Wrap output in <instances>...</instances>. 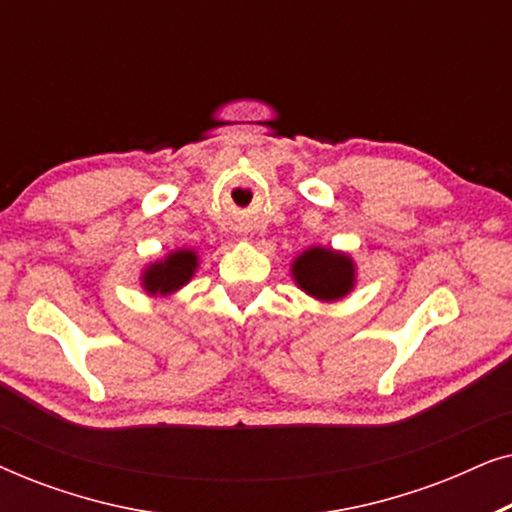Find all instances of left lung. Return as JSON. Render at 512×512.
<instances>
[{"label":"left lung","instance_id":"8db88e82","mask_svg":"<svg viewBox=\"0 0 512 512\" xmlns=\"http://www.w3.org/2000/svg\"><path fill=\"white\" fill-rule=\"evenodd\" d=\"M291 279L300 291L319 303H335L356 289L359 272L347 251L312 244L291 261Z\"/></svg>","mask_w":512,"mask_h":512}]
</instances>
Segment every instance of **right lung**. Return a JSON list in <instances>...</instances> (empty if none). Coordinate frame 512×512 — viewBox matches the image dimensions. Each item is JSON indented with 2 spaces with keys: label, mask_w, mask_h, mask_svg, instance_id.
<instances>
[{
  "label": "right lung",
  "mask_w": 512,
  "mask_h": 512,
  "mask_svg": "<svg viewBox=\"0 0 512 512\" xmlns=\"http://www.w3.org/2000/svg\"><path fill=\"white\" fill-rule=\"evenodd\" d=\"M198 268V251L188 247L172 249L170 254L144 265L142 275H139V286H142L146 296L151 298L174 296V293L181 291L188 282H191Z\"/></svg>",
  "instance_id": "add662e5"
}]
</instances>
